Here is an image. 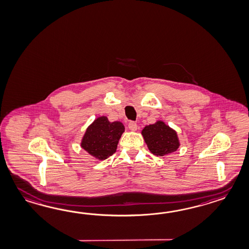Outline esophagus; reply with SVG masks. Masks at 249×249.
Returning a JSON list of instances; mask_svg holds the SVG:
<instances>
[{
	"label": "esophagus",
	"mask_w": 249,
	"mask_h": 249,
	"mask_svg": "<svg viewBox=\"0 0 249 249\" xmlns=\"http://www.w3.org/2000/svg\"><path fill=\"white\" fill-rule=\"evenodd\" d=\"M128 128L131 130V131H136L138 129V124L136 122H130L128 123Z\"/></svg>",
	"instance_id": "1"
}]
</instances>
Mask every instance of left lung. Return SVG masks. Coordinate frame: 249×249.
<instances>
[{
    "mask_svg": "<svg viewBox=\"0 0 249 249\" xmlns=\"http://www.w3.org/2000/svg\"><path fill=\"white\" fill-rule=\"evenodd\" d=\"M141 134L150 152L156 156L172 154L180 145L177 131L162 121L145 126Z\"/></svg>",
    "mask_w": 249,
    "mask_h": 249,
    "instance_id": "left-lung-1",
    "label": "left lung"
}]
</instances>
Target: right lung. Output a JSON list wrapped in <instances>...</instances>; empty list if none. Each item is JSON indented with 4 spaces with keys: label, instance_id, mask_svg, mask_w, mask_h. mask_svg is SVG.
I'll return each instance as SVG.
<instances>
[{
    "label": "right lung",
    "instance_id": "add662e5",
    "mask_svg": "<svg viewBox=\"0 0 249 249\" xmlns=\"http://www.w3.org/2000/svg\"><path fill=\"white\" fill-rule=\"evenodd\" d=\"M124 131L122 122H111L106 116L98 117L87 127L80 146L95 159L105 160L116 152Z\"/></svg>",
    "mask_w": 249,
    "mask_h": 249
}]
</instances>
